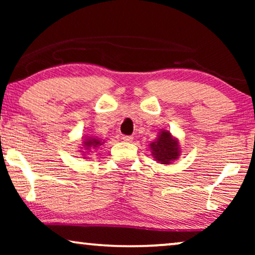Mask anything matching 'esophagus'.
I'll return each instance as SVG.
<instances>
[{"instance_id":"obj_1","label":"esophagus","mask_w":255,"mask_h":255,"mask_svg":"<svg viewBox=\"0 0 255 255\" xmlns=\"http://www.w3.org/2000/svg\"><path fill=\"white\" fill-rule=\"evenodd\" d=\"M122 139H123L124 141H128V142H130V141H132V139H133V137H132V135H122Z\"/></svg>"}]
</instances>
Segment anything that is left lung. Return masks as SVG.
<instances>
[{"label": "left lung", "mask_w": 255, "mask_h": 255, "mask_svg": "<svg viewBox=\"0 0 255 255\" xmlns=\"http://www.w3.org/2000/svg\"><path fill=\"white\" fill-rule=\"evenodd\" d=\"M154 158L161 163H169L179 156L177 141L174 140L169 131H162L158 140L151 144Z\"/></svg>", "instance_id": "left-lung-1"}]
</instances>
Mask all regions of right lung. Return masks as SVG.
<instances>
[{"label": "right lung", "instance_id": "obj_1", "mask_svg": "<svg viewBox=\"0 0 255 255\" xmlns=\"http://www.w3.org/2000/svg\"><path fill=\"white\" fill-rule=\"evenodd\" d=\"M85 145L87 146V147H92V146H94V147H96L97 145H102V144H101V141L99 140V139L89 138L88 140L85 141Z\"/></svg>", "mask_w": 255, "mask_h": 255}]
</instances>
